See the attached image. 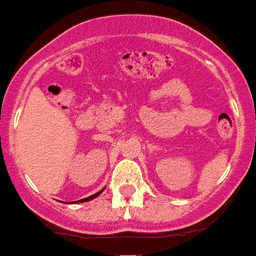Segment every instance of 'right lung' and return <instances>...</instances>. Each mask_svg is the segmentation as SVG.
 Segmentation results:
<instances>
[{
  "label": "right lung",
  "instance_id": "add662e5",
  "mask_svg": "<svg viewBox=\"0 0 256 256\" xmlns=\"http://www.w3.org/2000/svg\"><path fill=\"white\" fill-rule=\"evenodd\" d=\"M102 191H104V190H102ZM102 191L96 192V194H94V195H91V196H88V198H84V199H82V200H78V202H87V200H91V199H94V198L98 196V195H100Z\"/></svg>",
  "mask_w": 256,
  "mask_h": 256
}]
</instances>
